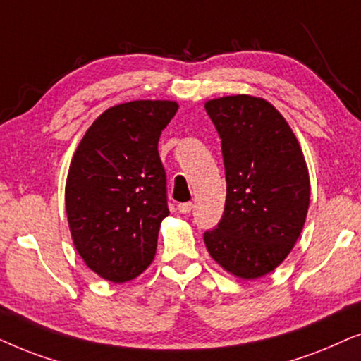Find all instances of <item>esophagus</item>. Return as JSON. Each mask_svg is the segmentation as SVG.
Here are the masks:
<instances>
[{
    "mask_svg": "<svg viewBox=\"0 0 361 361\" xmlns=\"http://www.w3.org/2000/svg\"><path fill=\"white\" fill-rule=\"evenodd\" d=\"M191 209H193V203H180V204H178V211H180V213H183V214H188Z\"/></svg>",
    "mask_w": 361,
    "mask_h": 361,
    "instance_id": "esophagus-1",
    "label": "esophagus"
}]
</instances>
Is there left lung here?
Masks as SVG:
<instances>
[{
	"mask_svg": "<svg viewBox=\"0 0 361 361\" xmlns=\"http://www.w3.org/2000/svg\"><path fill=\"white\" fill-rule=\"evenodd\" d=\"M221 138L226 204L204 233L209 256L241 279L272 272L289 256L304 228L310 180L299 142L279 110L252 95L208 100Z\"/></svg>",
	"mask_w": 361,
	"mask_h": 361,
	"instance_id": "1",
	"label": "left lung"
}]
</instances>
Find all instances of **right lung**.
Masks as SVG:
<instances>
[{
    "mask_svg": "<svg viewBox=\"0 0 361 361\" xmlns=\"http://www.w3.org/2000/svg\"><path fill=\"white\" fill-rule=\"evenodd\" d=\"M171 100H133L105 110L85 132L66 181L72 241L90 271L120 284L150 266L170 214L158 155Z\"/></svg>",
    "mask_w": 361,
    "mask_h": 361,
    "instance_id": "1",
    "label": "right lung"
}]
</instances>
